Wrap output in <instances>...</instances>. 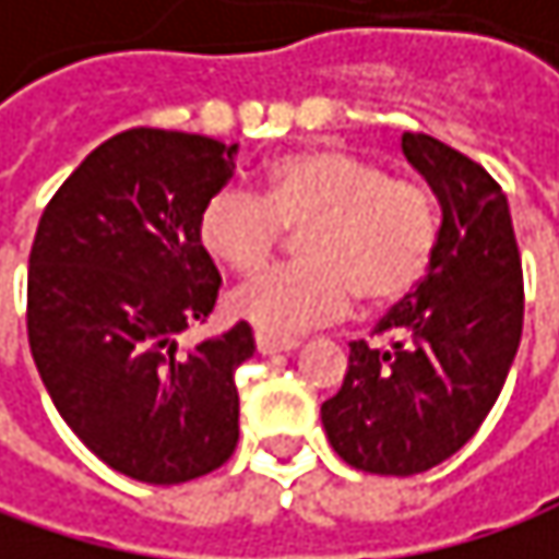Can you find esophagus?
I'll return each instance as SVG.
<instances>
[{"label": "esophagus", "instance_id": "esophagus-1", "mask_svg": "<svg viewBox=\"0 0 559 559\" xmlns=\"http://www.w3.org/2000/svg\"><path fill=\"white\" fill-rule=\"evenodd\" d=\"M254 347H258V354H288V350H295L298 347V341L295 337H271V334H254Z\"/></svg>", "mask_w": 559, "mask_h": 559}]
</instances>
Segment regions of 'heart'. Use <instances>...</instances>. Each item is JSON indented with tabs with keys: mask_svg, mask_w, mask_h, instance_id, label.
Wrapping results in <instances>:
<instances>
[{
	"mask_svg": "<svg viewBox=\"0 0 559 559\" xmlns=\"http://www.w3.org/2000/svg\"><path fill=\"white\" fill-rule=\"evenodd\" d=\"M301 228L298 264L274 267L228 298V314L271 337L344 318L360 295L367 308L406 298L439 245L436 195L406 176L341 146H305L261 173V195L225 186L199 212L202 251L235 274L258 271Z\"/></svg>",
	"mask_w": 559,
	"mask_h": 559,
	"instance_id": "obj_1",
	"label": "heart"
}]
</instances>
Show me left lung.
Here are the masks:
<instances>
[{
  "mask_svg": "<svg viewBox=\"0 0 559 559\" xmlns=\"http://www.w3.org/2000/svg\"><path fill=\"white\" fill-rule=\"evenodd\" d=\"M442 228L429 274L367 341L350 344L337 396L321 406L334 452L370 475H419L452 459L501 396L524 328V274L508 195L485 166L426 133H403Z\"/></svg>",
  "mask_w": 559,
  "mask_h": 559,
  "instance_id": "obj_1",
  "label": "left lung"
}]
</instances>
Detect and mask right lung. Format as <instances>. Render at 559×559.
<instances>
[{
    "mask_svg": "<svg viewBox=\"0 0 559 559\" xmlns=\"http://www.w3.org/2000/svg\"><path fill=\"white\" fill-rule=\"evenodd\" d=\"M235 153L199 133L123 130L61 182L32 241L25 321L41 383L104 465L146 485L209 475L238 442L251 328L176 350L218 298L195 222Z\"/></svg>",
    "mask_w": 559,
    "mask_h": 559,
    "instance_id": "right-lung-1",
    "label": "right lung"
}]
</instances>
